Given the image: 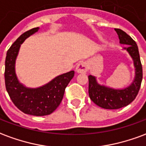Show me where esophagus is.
Here are the masks:
<instances>
[{
  "instance_id": "34e87169",
  "label": "esophagus",
  "mask_w": 146,
  "mask_h": 146,
  "mask_svg": "<svg viewBox=\"0 0 146 146\" xmlns=\"http://www.w3.org/2000/svg\"><path fill=\"white\" fill-rule=\"evenodd\" d=\"M76 71L78 73H85L88 72V66L85 62H80L76 67Z\"/></svg>"
}]
</instances>
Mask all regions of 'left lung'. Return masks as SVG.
I'll return each mask as SVG.
<instances>
[{
  "mask_svg": "<svg viewBox=\"0 0 146 146\" xmlns=\"http://www.w3.org/2000/svg\"><path fill=\"white\" fill-rule=\"evenodd\" d=\"M119 43L127 46V51L134 61L135 77L131 84L124 89H113L98 84L95 76H88L89 97L95 104L107 110H117L127 106L135 100L141 87L142 80V66L136 42L120 29H115Z\"/></svg>",
  "mask_w": 146,
  "mask_h": 146,
  "instance_id": "8db88e82",
  "label": "left lung"
}]
</instances>
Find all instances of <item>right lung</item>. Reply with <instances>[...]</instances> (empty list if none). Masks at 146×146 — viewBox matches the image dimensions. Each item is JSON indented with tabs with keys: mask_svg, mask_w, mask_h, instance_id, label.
Segmentation results:
<instances>
[{
	"mask_svg": "<svg viewBox=\"0 0 146 146\" xmlns=\"http://www.w3.org/2000/svg\"><path fill=\"white\" fill-rule=\"evenodd\" d=\"M39 27L23 33L8 49L5 59V87L15 106L26 114L46 116L53 113L60 105L65 89L74 76V71L56 76L47 84L37 88H28L19 83L15 64L20 45L30 35L37 32Z\"/></svg>",
	"mask_w": 146,
	"mask_h": 146,
	"instance_id": "1",
	"label": "right lung"
}]
</instances>
